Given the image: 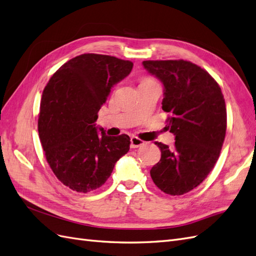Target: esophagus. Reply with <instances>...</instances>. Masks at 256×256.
I'll return each mask as SVG.
<instances>
[{
  "mask_svg": "<svg viewBox=\"0 0 256 256\" xmlns=\"http://www.w3.org/2000/svg\"><path fill=\"white\" fill-rule=\"evenodd\" d=\"M130 142H131V148H138V147H140L145 143L143 140L138 138V136H131Z\"/></svg>",
  "mask_w": 256,
  "mask_h": 256,
  "instance_id": "obj_1",
  "label": "esophagus"
}]
</instances>
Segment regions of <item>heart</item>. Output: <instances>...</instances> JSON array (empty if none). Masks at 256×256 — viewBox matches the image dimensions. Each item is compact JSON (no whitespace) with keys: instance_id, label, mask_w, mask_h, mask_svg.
Instances as JSON below:
<instances>
[{"instance_id":"heart-1","label":"heart","mask_w":256,"mask_h":256,"mask_svg":"<svg viewBox=\"0 0 256 256\" xmlns=\"http://www.w3.org/2000/svg\"><path fill=\"white\" fill-rule=\"evenodd\" d=\"M145 80H146V79H145Z\"/></svg>"}]
</instances>
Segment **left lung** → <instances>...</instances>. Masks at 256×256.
<instances>
[{"label": "left lung", "instance_id": "1", "mask_svg": "<svg viewBox=\"0 0 256 256\" xmlns=\"http://www.w3.org/2000/svg\"><path fill=\"white\" fill-rule=\"evenodd\" d=\"M143 66L164 86L162 110L175 136L173 148L161 142V159L152 180L170 196L196 188L212 172L226 138V108L219 84L205 69L184 60H144Z\"/></svg>", "mask_w": 256, "mask_h": 256}]
</instances>
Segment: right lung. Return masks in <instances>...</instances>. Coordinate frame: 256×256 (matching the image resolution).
I'll use <instances>...</instances> for the list:
<instances>
[{
  "mask_svg": "<svg viewBox=\"0 0 256 256\" xmlns=\"http://www.w3.org/2000/svg\"><path fill=\"white\" fill-rule=\"evenodd\" d=\"M134 63L85 53L69 60L42 92L38 134L58 180L74 191L96 190L130 148L127 134L99 136L95 122L111 88L130 74Z\"/></svg>",
  "mask_w": 256,
  "mask_h": 256,
  "instance_id": "1",
  "label": "right lung"
}]
</instances>
